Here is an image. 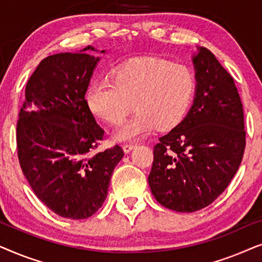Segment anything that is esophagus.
Instances as JSON below:
<instances>
[{
  "instance_id": "esophagus-1",
  "label": "esophagus",
  "mask_w": 262,
  "mask_h": 262,
  "mask_svg": "<svg viewBox=\"0 0 262 262\" xmlns=\"http://www.w3.org/2000/svg\"><path fill=\"white\" fill-rule=\"evenodd\" d=\"M135 144H125V145H123V150H124V152H130L132 149L135 148Z\"/></svg>"
}]
</instances>
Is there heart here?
I'll return each mask as SVG.
<instances>
[{
	"label": "heart",
	"mask_w": 262,
	"mask_h": 262,
	"mask_svg": "<svg viewBox=\"0 0 262 262\" xmlns=\"http://www.w3.org/2000/svg\"><path fill=\"white\" fill-rule=\"evenodd\" d=\"M194 88V78L186 67L143 59L120 68L114 74V83L93 82L85 102L96 118L110 125L123 123L135 107L137 113L113 136L117 142H135L155 127L177 126L187 112Z\"/></svg>",
	"instance_id": "b5f03b06"
}]
</instances>
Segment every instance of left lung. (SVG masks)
<instances>
[{
    "mask_svg": "<svg viewBox=\"0 0 262 262\" xmlns=\"http://www.w3.org/2000/svg\"><path fill=\"white\" fill-rule=\"evenodd\" d=\"M192 56L195 94L188 113L154 146L148 182L157 202L194 212L220 196L246 146L242 102L230 74L206 48Z\"/></svg>",
    "mask_w": 262,
    "mask_h": 262,
    "instance_id": "left-lung-1",
    "label": "left lung"
}]
</instances>
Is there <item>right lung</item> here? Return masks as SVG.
<instances>
[{
	"mask_svg": "<svg viewBox=\"0 0 262 262\" xmlns=\"http://www.w3.org/2000/svg\"><path fill=\"white\" fill-rule=\"evenodd\" d=\"M88 50L98 51L87 46L39 63L27 82L16 126L25 178L50 210L70 220H84L102 206L124 156L119 145L95 151L105 131L89 111L85 93L100 57Z\"/></svg>",
	"mask_w": 262,
	"mask_h": 262,
	"instance_id": "right-lung-1",
	"label": "right lung"
}]
</instances>
